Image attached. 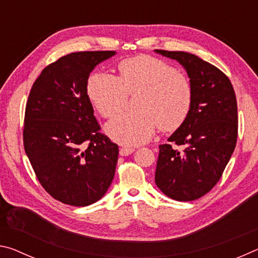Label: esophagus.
Listing matches in <instances>:
<instances>
[{
    "label": "esophagus",
    "mask_w": 258,
    "mask_h": 258,
    "mask_svg": "<svg viewBox=\"0 0 258 258\" xmlns=\"http://www.w3.org/2000/svg\"><path fill=\"white\" fill-rule=\"evenodd\" d=\"M134 149L133 148H127V147H121L119 149V155L120 156H128L131 154H133Z\"/></svg>",
    "instance_id": "obj_1"
}]
</instances>
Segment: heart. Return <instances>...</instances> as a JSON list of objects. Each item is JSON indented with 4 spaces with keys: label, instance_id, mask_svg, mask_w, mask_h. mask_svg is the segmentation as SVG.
<instances>
[{
    "label": "heart",
    "instance_id": "b5f03b06",
    "mask_svg": "<svg viewBox=\"0 0 258 258\" xmlns=\"http://www.w3.org/2000/svg\"><path fill=\"white\" fill-rule=\"evenodd\" d=\"M119 77L97 72L87 81V95L97 111L110 118L123 109L128 94L140 92L137 112H123L106 126L107 134L124 146L142 145L157 126L173 131L184 123L192 106V86L184 74L150 55L124 59Z\"/></svg>",
    "mask_w": 258,
    "mask_h": 258
}]
</instances>
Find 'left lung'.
<instances>
[{
	"label": "left lung",
	"mask_w": 258,
	"mask_h": 258,
	"mask_svg": "<svg viewBox=\"0 0 258 258\" xmlns=\"http://www.w3.org/2000/svg\"><path fill=\"white\" fill-rule=\"evenodd\" d=\"M155 51L182 64L194 94L187 118L159 146L155 182L167 197L191 202L216 185L233 154L237 99L229 77L207 61L187 52Z\"/></svg>",
	"instance_id": "1"
}]
</instances>
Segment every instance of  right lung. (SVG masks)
Segmentation results:
<instances>
[{
	"mask_svg": "<svg viewBox=\"0 0 258 258\" xmlns=\"http://www.w3.org/2000/svg\"><path fill=\"white\" fill-rule=\"evenodd\" d=\"M115 51H84L61 56L43 69L25 111L24 147L45 191L72 206L103 197L115 176L118 146L100 133L87 95L94 67Z\"/></svg>",
	"mask_w": 258,
	"mask_h": 258,
	"instance_id": "obj_1",
	"label": "right lung"
}]
</instances>
